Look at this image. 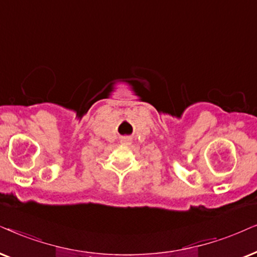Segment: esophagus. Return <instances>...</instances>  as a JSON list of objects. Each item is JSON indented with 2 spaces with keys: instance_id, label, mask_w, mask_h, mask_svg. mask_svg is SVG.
<instances>
[{
  "instance_id": "esophagus-1",
  "label": "esophagus",
  "mask_w": 257,
  "mask_h": 257,
  "mask_svg": "<svg viewBox=\"0 0 257 257\" xmlns=\"http://www.w3.org/2000/svg\"><path fill=\"white\" fill-rule=\"evenodd\" d=\"M121 144H122V145H124V146H129V145L132 144V141H131V139L124 138V139H122V140H121Z\"/></svg>"
}]
</instances>
